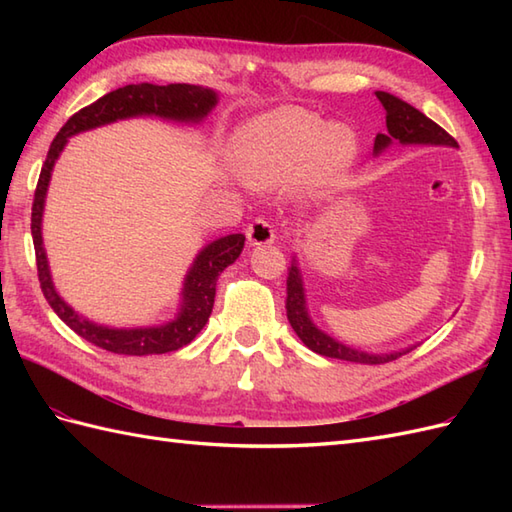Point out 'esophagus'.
Here are the masks:
<instances>
[{
  "mask_svg": "<svg viewBox=\"0 0 512 512\" xmlns=\"http://www.w3.org/2000/svg\"><path fill=\"white\" fill-rule=\"evenodd\" d=\"M246 237L250 246H266L275 242V228L266 220H255L246 228Z\"/></svg>",
  "mask_w": 512,
  "mask_h": 512,
  "instance_id": "obj_1",
  "label": "esophagus"
}]
</instances>
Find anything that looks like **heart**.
I'll return each mask as SVG.
<instances>
[{
  "label": "heart",
  "mask_w": 512,
  "mask_h": 512,
  "mask_svg": "<svg viewBox=\"0 0 512 512\" xmlns=\"http://www.w3.org/2000/svg\"><path fill=\"white\" fill-rule=\"evenodd\" d=\"M356 156V134L343 123L325 125L303 107H277L235 132L233 158L253 187H279L306 169L314 184L334 180Z\"/></svg>",
  "instance_id": "heart-1"
}]
</instances>
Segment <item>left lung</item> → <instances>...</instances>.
I'll list each match as a JSON object with an SVG mask.
<instances>
[{
  "instance_id": "obj_1",
  "label": "left lung",
  "mask_w": 512,
  "mask_h": 512,
  "mask_svg": "<svg viewBox=\"0 0 512 512\" xmlns=\"http://www.w3.org/2000/svg\"><path fill=\"white\" fill-rule=\"evenodd\" d=\"M376 99L380 105L385 107L387 112V132L385 134H376L374 140V156H380L387 147L394 143L400 145H436V147H458V143L444 132L440 125H436L431 118L424 116L416 107L405 103L398 96L389 94V92H376ZM286 314L288 321L292 325V330L297 332L303 345L310 347L312 352H317L321 356H330V358H341V361H350V363H365V365H380V363H389L396 361L398 356L411 352L413 347H405V350H396V352H365L358 350V347L345 345L341 341H336L334 336L328 332H323L321 328L314 325L310 312H308V301H306V288H303V277H301V268H299V259L297 255L292 257V264L288 268V279H286Z\"/></svg>"
}]
</instances>
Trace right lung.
Segmentation results:
<instances>
[{"mask_svg": "<svg viewBox=\"0 0 512 512\" xmlns=\"http://www.w3.org/2000/svg\"><path fill=\"white\" fill-rule=\"evenodd\" d=\"M217 101H220L217 99V92L211 88H202V85H125V88H118L110 94H105L99 101H94L92 105L83 107L81 112H76L70 121L61 127L57 138L52 140L46 162H43L41 167L30 220L32 242H35L37 255L39 284L43 290V297L48 299L50 308L57 312V317L68 325L70 330L79 334L81 339L90 341L92 345L125 356L167 354L189 345L211 317L217 277H220L222 270L231 266L239 257V253H242L246 237L242 233L217 237L215 242L206 244L200 253L195 255L187 275H184L178 312L173 314V319L158 325H143V328H110V325H101L85 319L83 314L76 312L70 303L59 295V290L54 288L48 255L46 248H43V209H46V195L50 187L52 169L57 165L61 151L68 145V140L72 136L116 121H125V118L158 116L165 118V121L198 125L213 112Z\"/></svg>", "mask_w": 512, "mask_h": 512, "instance_id": "obj_1", "label": "right lung"}]
</instances>
